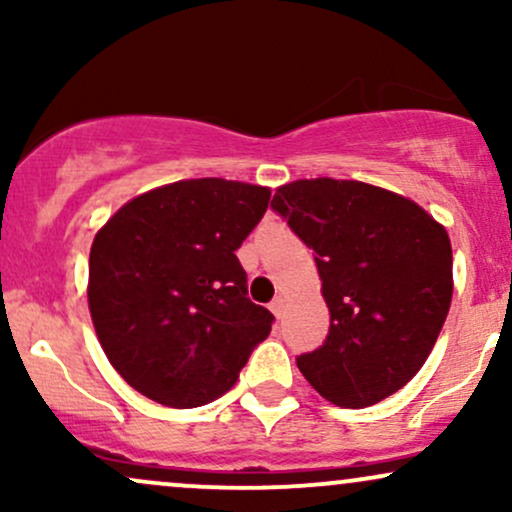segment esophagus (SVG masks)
I'll return each instance as SVG.
<instances>
[{"label":"esophagus","instance_id":"34e87169","mask_svg":"<svg viewBox=\"0 0 512 512\" xmlns=\"http://www.w3.org/2000/svg\"><path fill=\"white\" fill-rule=\"evenodd\" d=\"M284 305H286V298L284 296H276L274 301H272V305H269V308H272V313L279 317L281 313H284Z\"/></svg>","mask_w":512,"mask_h":512}]
</instances>
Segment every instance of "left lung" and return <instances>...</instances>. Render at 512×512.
<instances>
[{
	"label": "left lung",
	"instance_id": "8db88e82",
	"mask_svg": "<svg viewBox=\"0 0 512 512\" xmlns=\"http://www.w3.org/2000/svg\"><path fill=\"white\" fill-rule=\"evenodd\" d=\"M315 252L330 334L296 358L327 402L363 409L419 373L452 301V248L443 223L414 199L358 180L310 178L272 199Z\"/></svg>",
	"mask_w": 512,
	"mask_h": 512
}]
</instances>
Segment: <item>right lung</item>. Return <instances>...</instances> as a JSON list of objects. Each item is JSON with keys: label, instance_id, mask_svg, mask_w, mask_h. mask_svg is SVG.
Returning <instances> with one entry per match:
<instances>
[{"label": "right lung", "instance_id": "obj_1", "mask_svg": "<svg viewBox=\"0 0 512 512\" xmlns=\"http://www.w3.org/2000/svg\"><path fill=\"white\" fill-rule=\"evenodd\" d=\"M272 190L197 178L129 199L98 228L88 310L110 366L173 409L214 402L236 385L274 315L248 298L236 250Z\"/></svg>", "mask_w": 512, "mask_h": 512}]
</instances>
